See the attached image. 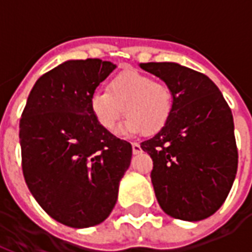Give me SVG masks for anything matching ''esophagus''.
I'll return each instance as SVG.
<instances>
[{
  "label": "esophagus",
  "instance_id": "esophagus-1",
  "mask_svg": "<svg viewBox=\"0 0 252 252\" xmlns=\"http://www.w3.org/2000/svg\"><path fill=\"white\" fill-rule=\"evenodd\" d=\"M142 151V148H140V144H137V143H132V153L135 154H139Z\"/></svg>",
  "mask_w": 252,
  "mask_h": 252
}]
</instances>
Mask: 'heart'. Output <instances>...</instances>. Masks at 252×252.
<instances>
[{"label":"heart","instance_id":"b5f03b06","mask_svg":"<svg viewBox=\"0 0 252 252\" xmlns=\"http://www.w3.org/2000/svg\"><path fill=\"white\" fill-rule=\"evenodd\" d=\"M89 109L102 129L113 131L123 115V135H154L163 128L173 112V94L167 85L136 70H126L108 82L106 92H95L89 98Z\"/></svg>","mask_w":252,"mask_h":252}]
</instances>
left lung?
<instances>
[{"instance_id": "1", "label": "left lung", "mask_w": 252, "mask_h": 252, "mask_svg": "<svg viewBox=\"0 0 252 252\" xmlns=\"http://www.w3.org/2000/svg\"><path fill=\"white\" fill-rule=\"evenodd\" d=\"M173 94L167 124L140 144L153 158L155 195L169 216L200 221L224 204L238 170L232 112L215 83L173 62L140 63Z\"/></svg>"}]
</instances>
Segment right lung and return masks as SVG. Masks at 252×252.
<instances>
[{
	"instance_id": "obj_1",
	"label": "right lung",
	"mask_w": 252,
	"mask_h": 252,
	"mask_svg": "<svg viewBox=\"0 0 252 252\" xmlns=\"http://www.w3.org/2000/svg\"><path fill=\"white\" fill-rule=\"evenodd\" d=\"M116 64L67 61L36 81L20 120L23 174L39 205L67 227L88 228L113 211L132 146L94 120L89 98Z\"/></svg>"
}]
</instances>
